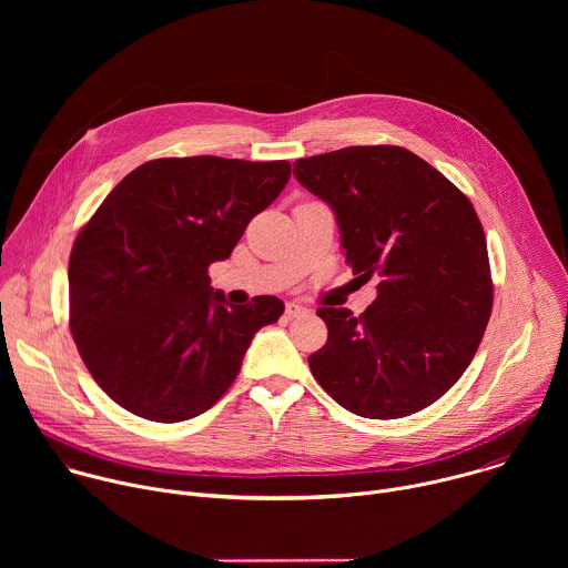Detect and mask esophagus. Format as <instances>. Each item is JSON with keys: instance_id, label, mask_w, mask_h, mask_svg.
Masks as SVG:
<instances>
[{"instance_id": "34e87169", "label": "esophagus", "mask_w": 568, "mask_h": 568, "mask_svg": "<svg viewBox=\"0 0 568 568\" xmlns=\"http://www.w3.org/2000/svg\"><path fill=\"white\" fill-rule=\"evenodd\" d=\"M285 314L287 316H303V314H307V307L296 303V301H290V303H285Z\"/></svg>"}]
</instances>
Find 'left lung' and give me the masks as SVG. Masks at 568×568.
Returning a JSON list of instances; mask_svg holds the SVG:
<instances>
[{
  "instance_id": "left-lung-1",
  "label": "left lung",
  "mask_w": 568,
  "mask_h": 568,
  "mask_svg": "<svg viewBox=\"0 0 568 568\" xmlns=\"http://www.w3.org/2000/svg\"><path fill=\"white\" fill-rule=\"evenodd\" d=\"M294 178L333 209L353 274L379 281L359 316L316 310L328 342L307 357L312 375L362 418L429 407L469 366L493 312L488 245L474 206L397 145L296 159Z\"/></svg>"
}]
</instances>
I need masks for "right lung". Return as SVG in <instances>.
I'll list each match as a JSON object with an SVG mask.
<instances>
[{"label": "right lung", "instance_id": "1", "mask_svg": "<svg viewBox=\"0 0 568 568\" xmlns=\"http://www.w3.org/2000/svg\"><path fill=\"white\" fill-rule=\"evenodd\" d=\"M290 161L152 159L105 197L69 258V328L99 386L130 414L191 420L224 395L254 335L285 305H231L206 274L290 180Z\"/></svg>", "mask_w": 568, "mask_h": 568}]
</instances>
